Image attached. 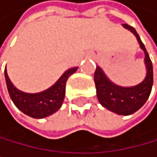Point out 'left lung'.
I'll return each mask as SVG.
<instances>
[{
	"label": "left lung",
	"instance_id": "8db88e82",
	"mask_svg": "<svg viewBox=\"0 0 157 157\" xmlns=\"http://www.w3.org/2000/svg\"><path fill=\"white\" fill-rule=\"evenodd\" d=\"M123 27L128 29L136 36L140 49L144 53V61L147 69L146 77L140 83L134 86H121L111 82L103 70L97 66L94 73V82L98 101L103 107L118 115L128 116L138 111L147 102L152 88L153 70L148 53L136 29L128 24H123Z\"/></svg>",
	"mask_w": 157,
	"mask_h": 157
}]
</instances>
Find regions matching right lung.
<instances>
[{"label":"right lung","instance_id":"1","mask_svg":"<svg viewBox=\"0 0 157 157\" xmlns=\"http://www.w3.org/2000/svg\"><path fill=\"white\" fill-rule=\"evenodd\" d=\"M78 69V67H74L66 71L52 86L37 93H27L17 89L10 82L6 69H5L6 87L10 99L25 115L35 119L46 118L61 108L65 98L67 80Z\"/></svg>","mask_w":157,"mask_h":157}]
</instances>
